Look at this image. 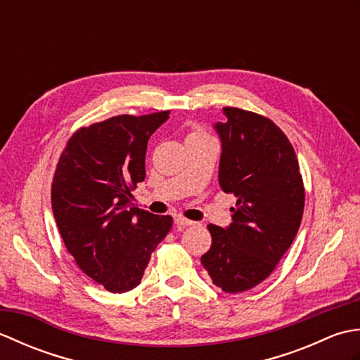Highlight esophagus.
Returning <instances> with one entry per match:
<instances>
[{
	"instance_id": "34e87169",
	"label": "esophagus",
	"mask_w": 360,
	"mask_h": 360,
	"mask_svg": "<svg viewBox=\"0 0 360 360\" xmlns=\"http://www.w3.org/2000/svg\"><path fill=\"white\" fill-rule=\"evenodd\" d=\"M174 224H178V226H181V227H186V226H193L195 221L187 219L186 217L178 215V217H174Z\"/></svg>"
}]
</instances>
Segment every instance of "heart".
Instances as JSON below:
<instances>
[{
    "label": "heart",
    "instance_id": "b5f03b06",
    "mask_svg": "<svg viewBox=\"0 0 360 360\" xmlns=\"http://www.w3.org/2000/svg\"><path fill=\"white\" fill-rule=\"evenodd\" d=\"M202 137H209L207 134H205L201 128H198V127H193L192 128V131L188 133V137H187V141H193V139H202Z\"/></svg>",
    "mask_w": 360,
    "mask_h": 360
}]
</instances>
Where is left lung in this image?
<instances>
[{"label":"left lung","instance_id":"1","mask_svg":"<svg viewBox=\"0 0 360 360\" xmlns=\"http://www.w3.org/2000/svg\"><path fill=\"white\" fill-rule=\"evenodd\" d=\"M219 186L236 198L227 229L209 224L212 246L201 257L213 285L238 294L277 267L302 223L304 186L292 143L262 114L224 106Z\"/></svg>","mask_w":360,"mask_h":360}]
</instances>
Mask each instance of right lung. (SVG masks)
Wrapping results in <instances>:
<instances>
[{"label": "right lung", "instance_id": "right-lung-1", "mask_svg": "<svg viewBox=\"0 0 360 360\" xmlns=\"http://www.w3.org/2000/svg\"><path fill=\"white\" fill-rule=\"evenodd\" d=\"M170 111L119 114L82 127L60 155L51 202L60 235L75 264L114 294L141 283L153 250L173 226L170 215L133 205L145 179L150 136Z\"/></svg>", "mask_w": 360, "mask_h": 360}]
</instances>
